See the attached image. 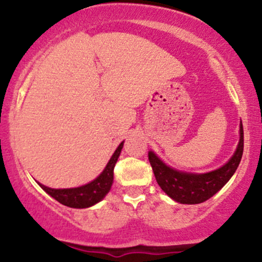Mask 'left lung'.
I'll list each match as a JSON object with an SVG mask.
<instances>
[{
    "mask_svg": "<svg viewBox=\"0 0 262 262\" xmlns=\"http://www.w3.org/2000/svg\"><path fill=\"white\" fill-rule=\"evenodd\" d=\"M244 150V130L240 123V139L230 160L219 169L207 173H188L167 166L152 151H149L156 181L167 196L182 204H197L209 200L230 180L239 166Z\"/></svg>",
    "mask_w": 262,
    "mask_h": 262,
    "instance_id": "left-lung-1",
    "label": "left lung"
}]
</instances>
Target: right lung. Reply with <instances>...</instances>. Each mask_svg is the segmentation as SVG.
<instances>
[{
	"label": "right lung",
	"instance_id": "obj_1",
	"mask_svg": "<svg viewBox=\"0 0 262 262\" xmlns=\"http://www.w3.org/2000/svg\"><path fill=\"white\" fill-rule=\"evenodd\" d=\"M123 143L124 141H122L118 148L116 149L101 175L87 185L75 188H50L38 182L39 186L48 194H50L54 200H56L64 206L70 207V208H87V207L98 203L110 192L111 186H112L113 170L119 155H121Z\"/></svg>",
	"mask_w": 262,
	"mask_h": 262
}]
</instances>
